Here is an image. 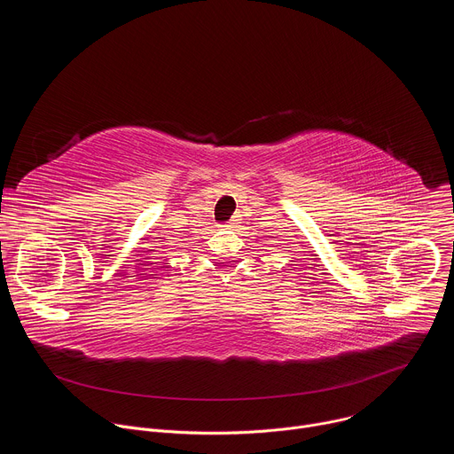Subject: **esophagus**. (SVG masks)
I'll return each instance as SVG.
<instances>
[{
	"label": "esophagus",
	"instance_id": "1",
	"mask_svg": "<svg viewBox=\"0 0 454 454\" xmlns=\"http://www.w3.org/2000/svg\"><path fill=\"white\" fill-rule=\"evenodd\" d=\"M224 228H231V224H226V226H224Z\"/></svg>",
	"mask_w": 454,
	"mask_h": 454
}]
</instances>
